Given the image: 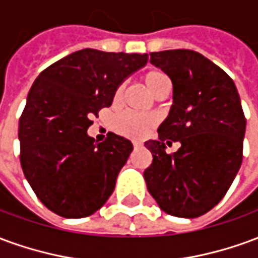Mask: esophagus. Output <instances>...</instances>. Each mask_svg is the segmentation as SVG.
<instances>
[{"mask_svg":"<svg viewBox=\"0 0 258 258\" xmlns=\"http://www.w3.org/2000/svg\"><path fill=\"white\" fill-rule=\"evenodd\" d=\"M133 145H134V148H140V146H142V144H141V142H137V141H134V142H133Z\"/></svg>","mask_w":258,"mask_h":258,"instance_id":"esophagus-1","label":"esophagus"}]
</instances>
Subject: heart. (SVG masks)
<instances>
[{
	"instance_id": "b5f03b06",
	"label": "heart",
	"mask_w": 258,
	"mask_h": 258,
	"mask_svg": "<svg viewBox=\"0 0 258 258\" xmlns=\"http://www.w3.org/2000/svg\"><path fill=\"white\" fill-rule=\"evenodd\" d=\"M146 88L152 95H160L168 90V80L164 73L159 70H149L142 76ZM123 94V85H118L114 91V101H118ZM155 118L149 114H138L133 112H124L114 120V131L120 135L141 140L153 128Z\"/></svg>"
}]
</instances>
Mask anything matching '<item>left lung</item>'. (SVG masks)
<instances>
[{
	"label": "left lung",
	"instance_id": "1",
	"mask_svg": "<svg viewBox=\"0 0 258 258\" xmlns=\"http://www.w3.org/2000/svg\"><path fill=\"white\" fill-rule=\"evenodd\" d=\"M173 83V105L146 141L153 160L144 171L149 194L164 213L196 218L225 196L243 159L246 118L238 90L221 68L190 49L151 53ZM179 142L175 154L165 145Z\"/></svg>",
	"mask_w": 258,
	"mask_h": 258
}]
</instances>
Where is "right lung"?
Masks as SVG:
<instances>
[{
	"instance_id": "right-lung-1",
	"label": "right lung",
	"mask_w": 258,
	"mask_h": 258,
	"mask_svg": "<svg viewBox=\"0 0 258 258\" xmlns=\"http://www.w3.org/2000/svg\"><path fill=\"white\" fill-rule=\"evenodd\" d=\"M148 53L85 48L48 66L31 85L19 118L20 164L47 209L64 218L94 214L114 190L131 141L109 133L95 144L87 134L114 91L144 68Z\"/></svg>"
}]
</instances>
